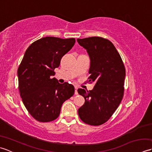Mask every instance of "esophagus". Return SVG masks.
Returning a JSON list of instances; mask_svg holds the SVG:
<instances>
[{"instance_id": "obj_1", "label": "esophagus", "mask_w": 152, "mask_h": 152, "mask_svg": "<svg viewBox=\"0 0 152 152\" xmlns=\"http://www.w3.org/2000/svg\"><path fill=\"white\" fill-rule=\"evenodd\" d=\"M74 89H75V92H74V94H75L76 95H77L78 94V88H77L76 86H75V88H74Z\"/></svg>"}]
</instances>
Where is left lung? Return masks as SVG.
<instances>
[{
    "label": "left lung",
    "mask_w": 152,
    "mask_h": 152,
    "mask_svg": "<svg viewBox=\"0 0 152 152\" xmlns=\"http://www.w3.org/2000/svg\"><path fill=\"white\" fill-rule=\"evenodd\" d=\"M90 58L88 78L95 82L92 90L78 89L85 103L78 109L80 118L91 125L107 121L124 96L125 69L120 55L110 41L99 37L77 39Z\"/></svg>",
    "instance_id": "left-lung-1"
}]
</instances>
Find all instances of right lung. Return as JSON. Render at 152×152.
I'll return each instance as SVG.
<instances>
[{
	"mask_svg": "<svg viewBox=\"0 0 152 152\" xmlns=\"http://www.w3.org/2000/svg\"><path fill=\"white\" fill-rule=\"evenodd\" d=\"M74 38L46 37L28 47L18 70L19 89L29 114L40 122H49L59 115L63 102L74 93V87L59 83L54 69L75 44Z\"/></svg>",
	"mask_w": 152,
	"mask_h": 152,
	"instance_id": "add662e5",
	"label": "right lung"
}]
</instances>
